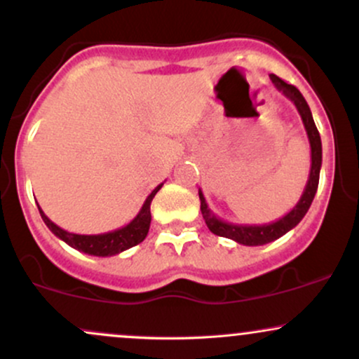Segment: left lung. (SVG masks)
<instances>
[{"mask_svg": "<svg viewBox=\"0 0 359 359\" xmlns=\"http://www.w3.org/2000/svg\"><path fill=\"white\" fill-rule=\"evenodd\" d=\"M270 79L273 82V86L280 93L285 94V96L295 104L300 118H302L304 128L307 131L309 143H311V174H309V180L304 189L302 196H300L299 203L294 205L290 212H287L285 216L280 217V219L269 222V224H233V222L222 221L221 217H217L211 209H209L208 203L204 199V194L199 189V199H201V212L208 224V228L211 229V233L217 234V236L229 238V240L240 243L245 246H262L266 243H271L278 240L280 236L294 229L295 226L302 221V217L306 216L309 208H311L312 201L317 192V185H319V174H320V165H323V143H320V135L317 131V126L312 118L311 108H309L307 101L304 100V96L300 94V90L295 86L287 84L285 81L280 79L275 74H270Z\"/></svg>", "mask_w": 359, "mask_h": 359, "instance_id": "left-lung-1", "label": "left lung"}]
</instances>
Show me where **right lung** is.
Returning a JSON list of instances; mask_svg holds the SVG:
<instances>
[{
	"mask_svg": "<svg viewBox=\"0 0 359 359\" xmlns=\"http://www.w3.org/2000/svg\"><path fill=\"white\" fill-rule=\"evenodd\" d=\"M163 184L156 185V187L151 191L150 196L147 197V201L143 203L142 209L137 216L133 217L126 226L123 228L114 229V231H108V233H101V234H76V233H69L65 229L59 228L55 222H52L45 216V212L39 208L40 216L47 228L55 234L57 238L62 241L67 243L69 246L72 248L82 251V253L88 255H94V257H114V255L121 253L128 248H133L137 246L138 243H142L147 238L148 229H150V222H151V214H150V204L154 201L155 194L162 189ZM39 205V204H36Z\"/></svg>",
	"mask_w": 359,
	"mask_h": 359,
	"instance_id": "add662e5",
	"label": "right lung"
}]
</instances>
